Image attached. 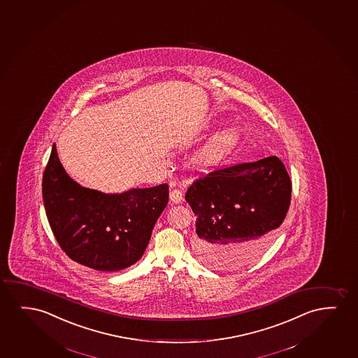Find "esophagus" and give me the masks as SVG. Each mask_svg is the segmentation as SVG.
Returning <instances> with one entry per match:
<instances>
[{
    "instance_id": "obj_1",
    "label": "esophagus",
    "mask_w": 358,
    "mask_h": 358,
    "mask_svg": "<svg viewBox=\"0 0 358 358\" xmlns=\"http://www.w3.org/2000/svg\"><path fill=\"white\" fill-rule=\"evenodd\" d=\"M182 199H183V193H182L181 189L173 188V189L170 192V201H171L173 204L181 203Z\"/></svg>"
}]
</instances>
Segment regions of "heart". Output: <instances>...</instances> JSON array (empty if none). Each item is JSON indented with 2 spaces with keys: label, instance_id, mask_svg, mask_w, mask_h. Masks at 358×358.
Returning a JSON list of instances; mask_svg holds the SVG:
<instances>
[{
  "label": "heart",
  "instance_id": "obj_1",
  "mask_svg": "<svg viewBox=\"0 0 358 358\" xmlns=\"http://www.w3.org/2000/svg\"><path fill=\"white\" fill-rule=\"evenodd\" d=\"M238 141L240 131L236 127H227L216 133L196 154V165L201 169L215 166L227 154H230Z\"/></svg>",
  "mask_w": 358,
  "mask_h": 358
}]
</instances>
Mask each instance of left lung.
<instances>
[{
	"label": "left lung",
	"instance_id": "obj_1",
	"mask_svg": "<svg viewBox=\"0 0 358 358\" xmlns=\"http://www.w3.org/2000/svg\"><path fill=\"white\" fill-rule=\"evenodd\" d=\"M291 180L278 157L220 167L188 187L196 215L193 250L215 270H237L264 255L287 214Z\"/></svg>",
	"mask_w": 358,
	"mask_h": 358
}]
</instances>
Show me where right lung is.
Segmentation results:
<instances>
[{
    "instance_id": "right-lung-1",
    "label": "right lung",
    "mask_w": 358,
    "mask_h": 358,
    "mask_svg": "<svg viewBox=\"0 0 358 358\" xmlns=\"http://www.w3.org/2000/svg\"><path fill=\"white\" fill-rule=\"evenodd\" d=\"M43 199L61 250L100 271L126 269L142 258L169 201V186L105 194L73 181L54 144L43 176Z\"/></svg>"
}]
</instances>
